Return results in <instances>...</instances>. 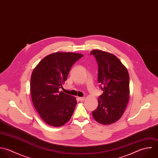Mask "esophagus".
Returning <instances> with one entry per match:
<instances>
[{"label":"esophagus","mask_w":158,"mask_h":158,"mask_svg":"<svg viewBox=\"0 0 158 158\" xmlns=\"http://www.w3.org/2000/svg\"><path fill=\"white\" fill-rule=\"evenodd\" d=\"M78 99H79V101H81V102H83V101H85V98H78Z\"/></svg>","instance_id":"obj_1"}]
</instances>
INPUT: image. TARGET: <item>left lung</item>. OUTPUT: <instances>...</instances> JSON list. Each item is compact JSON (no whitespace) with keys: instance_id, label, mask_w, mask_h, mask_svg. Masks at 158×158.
<instances>
[{"instance_id":"8db88e82","label":"left lung","mask_w":158,"mask_h":158,"mask_svg":"<svg viewBox=\"0 0 158 158\" xmlns=\"http://www.w3.org/2000/svg\"><path fill=\"white\" fill-rule=\"evenodd\" d=\"M98 64V81L103 91L94 119L104 125L115 123L123 114L129 99V75L126 67L114 54L99 50L91 52Z\"/></svg>"}]
</instances>
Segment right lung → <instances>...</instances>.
Listing matches in <instances>:
<instances>
[{
	"label": "right lung",
	"instance_id": "add662e5",
	"mask_svg": "<svg viewBox=\"0 0 158 158\" xmlns=\"http://www.w3.org/2000/svg\"><path fill=\"white\" fill-rule=\"evenodd\" d=\"M83 56L70 52L52 53L42 59L33 70L31 78L32 102L48 125L60 127L73 113L76 98L59 89L63 88L72 66Z\"/></svg>",
	"mask_w": 158,
	"mask_h": 158
}]
</instances>
